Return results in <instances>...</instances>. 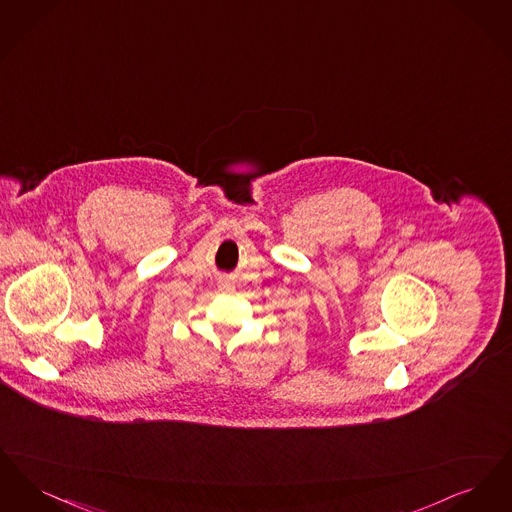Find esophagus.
<instances>
[{"label":"esophagus","instance_id":"esophagus-1","mask_svg":"<svg viewBox=\"0 0 512 512\" xmlns=\"http://www.w3.org/2000/svg\"><path fill=\"white\" fill-rule=\"evenodd\" d=\"M219 288L222 292H232V290H234V282H230V280H222L219 284Z\"/></svg>","mask_w":512,"mask_h":512}]
</instances>
